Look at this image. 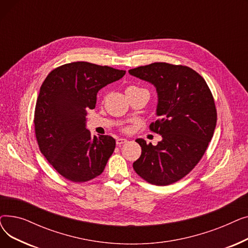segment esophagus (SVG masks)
I'll return each mask as SVG.
<instances>
[{
    "instance_id": "obj_1",
    "label": "esophagus",
    "mask_w": 248,
    "mask_h": 248,
    "mask_svg": "<svg viewBox=\"0 0 248 248\" xmlns=\"http://www.w3.org/2000/svg\"><path fill=\"white\" fill-rule=\"evenodd\" d=\"M126 142H127V140L123 139V138H120V139L116 140V145H117V146H121V145H123V144H126Z\"/></svg>"
}]
</instances>
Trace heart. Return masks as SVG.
Returning <instances> with one entry per match:
<instances>
[{"instance_id": "1", "label": "heart", "mask_w": 248, "mask_h": 248, "mask_svg": "<svg viewBox=\"0 0 248 248\" xmlns=\"http://www.w3.org/2000/svg\"><path fill=\"white\" fill-rule=\"evenodd\" d=\"M140 90H146V89L138 87V86H135V85H131V86H128L125 89V93H129V91H140Z\"/></svg>"}]
</instances>
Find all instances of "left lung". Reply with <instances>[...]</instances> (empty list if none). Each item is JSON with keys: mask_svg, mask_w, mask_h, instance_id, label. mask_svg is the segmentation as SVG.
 Listing matches in <instances>:
<instances>
[{"mask_svg": "<svg viewBox=\"0 0 248 248\" xmlns=\"http://www.w3.org/2000/svg\"><path fill=\"white\" fill-rule=\"evenodd\" d=\"M128 72L155 87L160 119L150 129L162 136L157 146L136 140L141 155L134 170L151 184H173L199 163L213 137L217 122L213 95L204 78L183 65L155 62Z\"/></svg>", "mask_w": 248, "mask_h": 248, "instance_id": "obj_1", "label": "left lung"}]
</instances>
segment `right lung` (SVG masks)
I'll list each match as a JSON object with an SVG mask.
<instances>
[{
	"mask_svg": "<svg viewBox=\"0 0 248 248\" xmlns=\"http://www.w3.org/2000/svg\"><path fill=\"white\" fill-rule=\"evenodd\" d=\"M125 74L124 70L78 61L52 70L40 87L34 125L39 149L65 179L82 183L99 176L115 148L110 136L91 137L86 114L98 90Z\"/></svg>",
	"mask_w": 248,
	"mask_h": 248,
	"instance_id": "obj_1",
	"label": "right lung"
}]
</instances>
